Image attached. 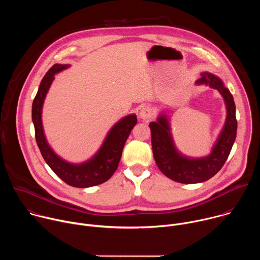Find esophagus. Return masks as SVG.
I'll return each instance as SVG.
<instances>
[{"mask_svg": "<svg viewBox=\"0 0 260 260\" xmlns=\"http://www.w3.org/2000/svg\"><path fill=\"white\" fill-rule=\"evenodd\" d=\"M153 114H154V111L152 108L144 107L141 109L139 115H140V118H142L144 120H149L153 117Z\"/></svg>", "mask_w": 260, "mask_h": 260, "instance_id": "esophagus-1", "label": "esophagus"}]
</instances>
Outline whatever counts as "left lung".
<instances>
[{"label":"left lung","instance_id":"obj_1","mask_svg":"<svg viewBox=\"0 0 260 260\" xmlns=\"http://www.w3.org/2000/svg\"><path fill=\"white\" fill-rule=\"evenodd\" d=\"M197 83L217 89L223 96L228 110L224 127L209 156L188 158L181 155L173 143L170 125L165 115H160L156 122L149 123L152 151L158 169L168 178L184 184L204 182L216 175L225 164L237 137L236 105L231 91L218 77L207 72L202 74V78Z\"/></svg>","mask_w":260,"mask_h":260}]
</instances>
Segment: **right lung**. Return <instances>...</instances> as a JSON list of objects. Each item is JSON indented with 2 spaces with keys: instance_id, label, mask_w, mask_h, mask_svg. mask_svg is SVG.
Returning <instances> with one entry per match:
<instances>
[{
  "instance_id": "1",
  "label": "right lung",
  "mask_w": 260,
  "mask_h": 260,
  "mask_svg": "<svg viewBox=\"0 0 260 260\" xmlns=\"http://www.w3.org/2000/svg\"><path fill=\"white\" fill-rule=\"evenodd\" d=\"M67 68H69V64L56 63L45 74L32 102L31 119L35 126L36 142L46 164L68 185L86 188L102 184L112 177L118 168L123 146L138 120L137 116L133 114L118 121L108 133L99 152L83 164L73 165L58 157L45 139L41 113L46 93L54 80V75Z\"/></svg>"
}]
</instances>
